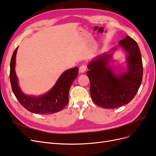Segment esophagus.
Returning <instances> with one entry per match:
<instances>
[{"label":"esophagus","instance_id":"34e87169","mask_svg":"<svg viewBox=\"0 0 156 156\" xmlns=\"http://www.w3.org/2000/svg\"><path fill=\"white\" fill-rule=\"evenodd\" d=\"M86 69H87V66L84 64L81 65V66L79 67V72L81 73H84L86 71Z\"/></svg>","mask_w":156,"mask_h":156}]
</instances>
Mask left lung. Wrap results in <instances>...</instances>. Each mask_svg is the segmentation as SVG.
<instances>
[{
  "instance_id": "obj_1",
  "label": "left lung",
  "mask_w": 156,
  "mask_h": 156,
  "mask_svg": "<svg viewBox=\"0 0 156 156\" xmlns=\"http://www.w3.org/2000/svg\"><path fill=\"white\" fill-rule=\"evenodd\" d=\"M127 53V68L116 73L109 65L112 54L104 53L94 58L88 65L87 72L90 81L92 100L98 106L115 108L129 103L137 93L142 83L143 66L136 42L129 36L119 42ZM117 48H112L115 51Z\"/></svg>"
}]
</instances>
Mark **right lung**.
<instances>
[{
    "label": "right lung",
    "instance_id": "add662e5",
    "mask_svg": "<svg viewBox=\"0 0 156 156\" xmlns=\"http://www.w3.org/2000/svg\"><path fill=\"white\" fill-rule=\"evenodd\" d=\"M17 48L12 56L10 79L12 91L21 105L35 114L49 115L57 112L67 105L69 101V88L79 73L77 67L65 71L56 81L55 86L46 94L40 96H28L23 93L18 84L15 72Z\"/></svg>",
    "mask_w": 156,
    "mask_h": 156
}]
</instances>
